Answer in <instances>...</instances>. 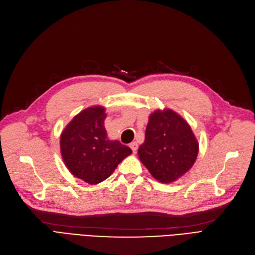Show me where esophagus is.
<instances>
[{
  "mask_svg": "<svg viewBox=\"0 0 255 255\" xmlns=\"http://www.w3.org/2000/svg\"><path fill=\"white\" fill-rule=\"evenodd\" d=\"M130 148H131V150H132V151H133V153H135V152H136V150H137V148H138L137 142H136V141L131 142V143H130Z\"/></svg>",
  "mask_w": 255,
  "mask_h": 255,
  "instance_id": "obj_1",
  "label": "esophagus"
}]
</instances>
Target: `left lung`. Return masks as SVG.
<instances>
[{
    "mask_svg": "<svg viewBox=\"0 0 255 255\" xmlns=\"http://www.w3.org/2000/svg\"><path fill=\"white\" fill-rule=\"evenodd\" d=\"M198 151V141L187 122L173 110L164 109L150 115L145 141L137 153L155 179L170 183L193 167Z\"/></svg>",
    "mask_w": 255,
    "mask_h": 255,
    "instance_id": "8db88e82",
    "label": "left lung"
}]
</instances>
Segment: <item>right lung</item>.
<instances>
[{"label":"right lung","instance_id":"right-lung-1","mask_svg":"<svg viewBox=\"0 0 255 255\" xmlns=\"http://www.w3.org/2000/svg\"><path fill=\"white\" fill-rule=\"evenodd\" d=\"M105 118L104 107H88L70 122L60 136V151L66 168L90 184L107 179L132 153L119 140L108 139Z\"/></svg>","mask_w":255,"mask_h":255}]
</instances>
